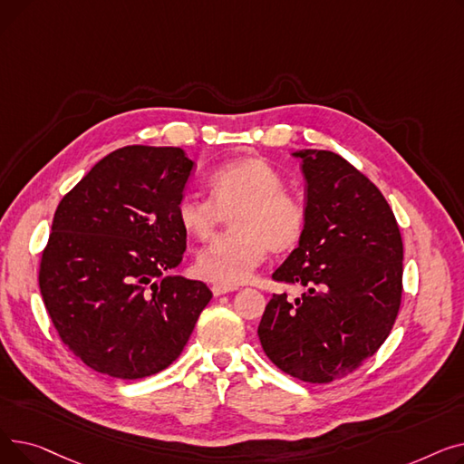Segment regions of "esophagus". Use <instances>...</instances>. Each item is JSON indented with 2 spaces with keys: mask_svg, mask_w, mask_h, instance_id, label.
Returning <instances> with one entry per match:
<instances>
[{
  "mask_svg": "<svg viewBox=\"0 0 464 464\" xmlns=\"http://www.w3.org/2000/svg\"><path fill=\"white\" fill-rule=\"evenodd\" d=\"M237 287H233V285H222V284H216V285H212V294L216 295V297H219V295H224V294H229V291H235Z\"/></svg>",
  "mask_w": 464,
  "mask_h": 464,
  "instance_id": "1",
  "label": "esophagus"
}]
</instances>
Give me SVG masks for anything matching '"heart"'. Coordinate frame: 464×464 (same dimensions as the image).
<instances>
[{"label":"heart","mask_w":464,"mask_h":464,"mask_svg":"<svg viewBox=\"0 0 464 464\" xmlns=\"http://www.w3.org/2000/svg\"><path fill=\"white\" fill-rule=\"evenodd\" d=\"M210 201L182 198L177 219L195 240H208L222 216L233 233L214 240L195 257V275L222 285L248 282L269 254L294 250L304 231L303 207L284 191L278 170L259 156H240L208 177Z\"/></svg>","instance_id":"obj_1"}]
</instances>
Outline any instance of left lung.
Listing matches in <instances>:
<instances>
[{
	"label": "left lung",
	"mask_w": 464,
	"mask_h": 464,
	"mask_svg": "<svg viewBox=\"0 0 464 464\" xmlns=\"http://www.w3.org/2000/svg\"><path fill=\"white\" fill-rule=\"evenodd\" d=\"M306 180L299 246L273 273L304 294H275L257 327L280 371L329 383L385 343L402 297V238L382 191L329 150H299Z\"/></svg>",
	"instance_id": "obj_1"
}]
</instances>
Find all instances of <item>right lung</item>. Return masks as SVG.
<instances>
[{
  "mask_svg": "<svg viewBox=\"0 0 464 464\" xmlns=\"http://www.w3.org/2000/svg\"><path fill=\"white\" fill-rule=\"evenodd\" d=\"M193 161L177 146H124L60 201L39 287L62 343L90 369L139 380L184 350L212 291L165 276L182 261L177 207Z\"/></svg>",
  "mask_w": 464,
  "mask_h": 464,
  "instance_id": "1",
  "label": "right lung"
}]
</instances>
